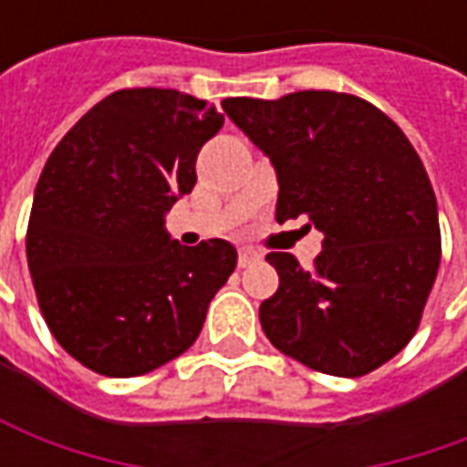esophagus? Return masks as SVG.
I'll return each mask as SVG.
<instances>
[{
  "mask_svg": "<svg viewBox=\"0 0 467 467\" xmlns=\"http://www.w3.org/2000/svg\"><path fill=\"white\" fill-rule=\"evenodd\" d=\"M257 260H260L257 252H252V249H239V267H249V265H254Z\"/></svg>",
  "mask_w": 467,
  "mask_h": 467,
  "instance_id": "34e87169",
  "label": "esophagus"
}]
</instances>
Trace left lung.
<instances>
[{"instance_id": "obj_1", "label": "left lung", "mask_w": 467, "mask_h": 467, "mask_svg": "<svg viewBox=\"0 0 467 467\" xmlns=\"http://www.w3.org/2000/svg\"><path fill=\"white\" fill-rule=\"evenodd\" d=\"M278 171L275 218L325 234L312 270L270 252L280 285L260 306L270 343L304 367L364 377L410 343L441 260L437 197L403 130L368 100L298 90L225 99Z\"/></svg>"}]
</instances>
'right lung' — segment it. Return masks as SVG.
<instances>
[{
  "instance_id": "obj_1",
  "label": "right lung",
  "mask_w": 467,
  "mask_h": 467,
  "mask_svg": "<svg viewBox=\"0 0 467 467\" xmlns=\"http://www.w3.org/2000/svg\"><path fill=\"white\" fill-rule=\"evenodd\" d=\"M223 127L205 100L124 88L62 137L38 179L26 252L57 343L103 377L182 356L236 267L223 239L173 242L163 215L189 194L200 148Z\"/></svg>"
}]
</instances>
